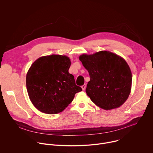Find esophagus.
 I'll list each match as a JSON object with an SVG mask.
<instances>
[{
  "label": "esophagus",
  "instance_id": "1",
  "mask_svg": "<svg viewBox=\"0 0 153 153\" xmlns=\"http://www.w3.org/2000/svg\"><path fill=\"white\" fill-rule=\"evenodd\" d=\"M86 85L85 84H84V85H83L81 87H82V90H85V88H86Z\"/></svg>",
  "mask_w": 153,
  "mask_h": 153
}]
</instances>
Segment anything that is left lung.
<instances>
[{"mask_svg":"<svg viewBox=\"0 0 153 153\" xmlns=\"http://www.w3.org/2000/svg\"><path fill=\"white\" fill-rule=\"evenodd\" d=\"M90 80L86 93L93 103L105 110L122 105L131 89L132 74L122 57L108 51L79 56Z\"/></svg>","mask_w":153,"mask_h":153,"instance_id":"8db88e82","label":"left lung"}]
</instances>
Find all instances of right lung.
Here are the masks:
<instances>
[{
	"instance_id": "right-lung-1",
	"label": "right lung",
	"mask_w": 153,
	"mask_h": 153,
	"mask_svg": "<svg viewBox=\"0 0 153 153\" xmlns=\"http://www.w3.org/2000/svg\"><path fill=\"white\" fill-rule=\"evenodd\" d=\"M70 59L59 54L37 59L28 71L26 84L33 105L42 113L54 114L63 111L82 91L68 70Z\"/></svg>"
}]
</instances>
